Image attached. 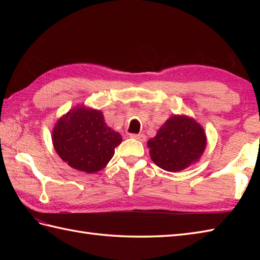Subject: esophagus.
<instances>
[{
  "label": "esophagus",
  "mask_w": 260,
  "mask_h": 260,
  "mask_svg": "<svg viewBox=\"0 0 260 260\" xmlns=\"http://www.w3.org/2000/svg\"><path fill=\"white\" fill-rule=\"evenodd\" d=\"M131 137H133V139L139 140L141 142L146 141V135L145 134H131Z\"/></svg>",
  "instance_id": "1"
}]
</instances>
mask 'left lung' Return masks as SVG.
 I'll use <instances>...</instances> for the list:
<instances>
[{
    "mask_svg": "<svg viewBox=\"0 0 260 260\" xmlns=\"http://www.w3.org/2000/svg\"><path fill=\"white\" fill-rule=\"evenodd\" d=\"M206 145L203 128L186 116H172L147 142L152 161L169 172H179L198 162Z\"/></svg>",
    "mask_w": 260,
    "mask_h": 260,
    "instance_id": "obj_1",
    "label": "left lung"
}]
</instances>
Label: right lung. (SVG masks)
Segmentation results:
<instances>
[{
  "label": "right lung",
  "instance_id": "obj_1",
  "mask_svg": "<svg viewBox=\"0 0 260 260\" xmlns=\"http://www.w3.org/2000/svg\"><path fill=\"white\" fill-rule=\"evenodd\" d=\"M54 150L68 165L87 173L106 167L121 143V136L105 123L102 112L76 107L53 128Z\"/></svg>",
  "mask_w": 260,
  "mask_h": 260
}]
</instances>
